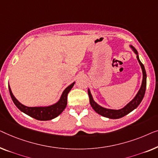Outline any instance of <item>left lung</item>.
<instances>
[{
	"label": "left lung",
	"mask_w": 158,
	"mask_h": 158,
	"mask_svg": "<svg viewBox=\"0 0 158 158\" xmlns=\"http://www.w3.org/2000/svg\"><path fill=\"white\" fill-rule=\"evenodd\" d=\"M130 47L133 52L136 54L137 56V59L138 61L139 65H140V67L142 69V72H143V81H142L141 86L139 88V89L137 93L135 95L134 98H133L132 100H131L129 103L126 104L124 107L119 109V110H114V109H109L104 107V106H102L99 105V104H97L96 102L93 99V97L92 94H91L89 88L88 89V94L89 97V102L91 106L93 108L95 112L98 113L99 114L102 115L104 117H107V118L110 119H119L121 118L124 116H125L129 113L132 112L134 110H135L137 106H139V104H140V102L143 100L144 96H145V89H146V84H147V74L145 72V66L142 62L140 61L139 58L138 52L136 48H135L134 46L132 45H130Z\"/></svg>",
	"instance_id": "8db88e82"
}]
</instances>
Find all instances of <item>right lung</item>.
<instances>
[{
  "mask_svg": "<svg viewBox=\"0 0 158 158\" xmlns=\"http://www.w3.org/2000/svg\"><path fill=\"white\" fill-rule=\"evenodd\" d=\"M74 84L75 81L73 82L69 86H68L64 90V92H62L60 99L58 100V102L48 106H28L23 105L13 94L9 84H8V89H9V92L13 103L15 104V105L17 106L18 109H19L22 112L25 113L26 114L35 119H38V120L47 121L56 118L60 114H61V112L64 110V109L66 106V104H67L68 93L72 89Z\"/></svg>",
  "mask_w": 158,
  "mask_h": 158,
  "instance_id": "1",
  "label": "right lung"
}]
</instances>
